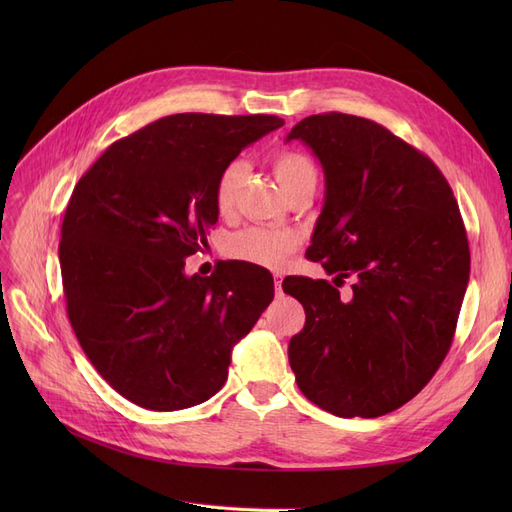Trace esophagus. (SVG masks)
Segmentation results:
<instances>
[{"instance_id": "1", "label": "esophagus", "mask_w": 512, "mask_h": 512, "mask_svg": "<svg viewBox=\"0 0 512 512\" xmlns=\"http://www.w3.org/2000/svg\"><path fill=\"white\" fill-rule=\"evenodd\" d=\"M275 294L277 297H282L284 290H282V275H275Z\"/></svg>"}]
</instances>
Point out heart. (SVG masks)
Returning a JSON list of instances; mask_svg holds the SVG:
<instances>
[{
	"instance_id": "heart-1",
	"label": "heart",
	"mask_w": 512,
	"mask_h": 512,
	"mask_svg": "<svg viewBox=\"0 0 512 512\" xmlns=\"http://www.w3.org/2000/svg\"><path fill=\"white\" fill-rule=\"evenodd\" d=\"M271 168L277 183L288 194L301 188L305 183H316V166L303 151L297 149H277L271 156ZM245 166L241 162H230L215 181L213 203L215 211L222 218H230L237 209V192ZM299 237L290 230L280 228H245L228 241V254L243 262H252L258 267L277 269L282 262L297 250Z\"/></svg>"
}]
</instances>
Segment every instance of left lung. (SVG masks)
Listing matches in <instances>:
<instances>
[{"instance_id":"left-lung-1","label":"left lung","mask_w":512,"mask_h":512,"mask_svg":"<svg viewBox=\"0 0 512 512\" xmlns=\"http://www.w3.org/2000/svg\"><path fill=\"white\" fill-rule=\"evenodd\" d=\"M324 170V205L307 258L352 277L346 299L327 280L292 277L305 327L288 344L301 393L335 416L401 408L451 348L470 280V247L451 185L425 153L380 123L346 113L301 119Z\"/></svg>"}]
</instances>
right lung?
<instances>
[{"mask_svg": "<svg viewBox=\"0 0 512 512\" xmlns=\"http://www.w3.org/2000/svg\"><path fill=\"white\" fill-rule=\"evenodd\" d=\"M275 115L181 113L115 141L76 183L61 224L68 318L98 374L132 404L173 412L218 393L230 352L273 301V277L222 262L183 273L218 222L215 181Z\"/></svg>", "mask_w": 512, "mask_h": 512, "instance_id": "obj_1", "label": "right lung"}]
</instances>
